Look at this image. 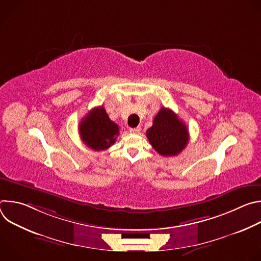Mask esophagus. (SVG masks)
<instances>
[{"label": "esophagus", "mask_w": 261, "mask_h": 261, "mask_svg": "<svg viewBox=\"0 0 261 261\" xmlns=\"http://www.w3.org/2000/svg\"><path fill=\"white\" fill-rule=\"evenodd\" d=\"M129 131H130L131 133H133V134H137V133H139V131H140V127H136V128H130V129H129Z\"/></svg>", "instance_id": "34e87169"}]
</instances>
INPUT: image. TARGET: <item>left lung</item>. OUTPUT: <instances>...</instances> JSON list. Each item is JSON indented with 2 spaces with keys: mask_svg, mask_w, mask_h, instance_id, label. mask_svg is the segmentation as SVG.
I'll use <instances>...</instances> for the list:
<instances>
[{
  "mask_svg": "<svg viewBox=\"0 0 261 261\" xmlns=\"http://www.w3.org/2000/svg\"><path fill=\"white\" fill-rule=\"evenodd\" d=\"M146 137L155 151L165 157L178 155L189 141L187 127L171 109L165 107L154 118L153 126L146 131Z\"/></svg>",
  "mask_w": 261,
  "mask_h": 261,
  "instance_id": "1",
  "label": "left lung"
}]
</instances>
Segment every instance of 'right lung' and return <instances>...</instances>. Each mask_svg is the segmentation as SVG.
Segmentation results:
<instances>
[{"mask_svg":"<svg viewBox=\"0 0 261 261\" xmlns=\"http://www.w3.org/2000/svg\"><path fill=\"white\" fill-rule=\"evenodd\" d=\"M83 141L92 150H107L119 136V126L111 121L103 106L92 109L80 123Z\"/></svg>","mask_w":261,"mask_h":261,"instance_id":"obj_1","label":"right lung"}]
</instances>
